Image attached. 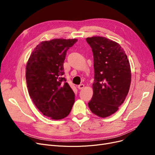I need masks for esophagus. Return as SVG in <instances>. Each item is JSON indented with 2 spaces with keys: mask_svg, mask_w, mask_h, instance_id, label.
Masks as SVG:
<instances>
[{
  "mask_svg": "<svg viewBox=\"0 0 155 155\" xmlns=\"http://www.w3.org/2000/svg\"><path fill=\"white\" fill-rule=\"evenodd\" d=\"M84 87H85V85H84V84H80V85H78V89H80V90H81V89L84 88Z\"/></svg>",
  "mask_w": 155,
  "mask_h": 155,
  "instance_id": "34e87169",
  "label": "esophagus"
}]
</instances>
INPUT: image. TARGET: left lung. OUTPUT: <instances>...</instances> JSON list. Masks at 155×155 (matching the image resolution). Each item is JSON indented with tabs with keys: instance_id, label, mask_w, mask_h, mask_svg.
<instances>
[{
	"instance_id": "left-lung-1",
	"label": "left lung",
	"mask_w": 155,
	"mask_h": 155,
	"mask_svg": "<svg viewBox=\"0 0 155 155\" xmlns=\"http://www.w3.org/2000/svg\"><path fill=\"white\" fill-rule=\"evenodd\" d=\"M94 54L93 96L88 103L100 117L111 116L123 104L131 82L127 56L119 43L102 36L87 38Z\"/></svg>"
}]
</instances>
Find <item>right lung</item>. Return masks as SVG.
I'll use <instances>...</instances> for the list:
<instances>
[{
	"instance_id": "right-lung-1",
	"label": "right lung",
	"mask_w": 155,
	"mask_h": 155,
	"mask_svg": "<svg viewBox=\"0 0 155 155\" xmlns=\"http://www.w3.org/2000/svg\"><path fill=\"white\" fill-rule=\"evenodd\" d=\"M77 41L58 38L41 42L26 64V79L31 99L44 116L54 120L66 117L75 102V94L62 75L67 51Z\"/></svg>"
}]
</instances>
